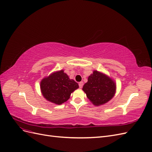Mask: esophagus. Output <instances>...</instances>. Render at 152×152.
I'll return each mask as SVG.
<instances>
[{"mask_svg":"<svg viewBox=\"0 0 152 152\" xmlns=\"http://www.w3.org/2000/svg\"><path fill=\"white\" fill-rule=\"evenodd\" d=\"M79 87H80V88H82V87H83V86H84V82H79Z\"/></svg>","mask_w":152,"mask_h":152,"instance_id":"1","label":"esophagus"}]
</instances>
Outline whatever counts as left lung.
Instances as JSON below:
<instances>
[{"instance_id":"obj_1","label":"left lung","mask_w":152,"mask_h":152,"mask_svg":"<svg viewBox=\"0 0 152 152\" xmlns=\"http://www.w3.org/2000/svg\"><path fill=\"white\" fill-rule=\"evenodd\" d=\"M115 89V84L110 77L94 71L88 77V81L84 85L82 90L94 105H100L112 98Z\"/></svg>"}]
</instances>
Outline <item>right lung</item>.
Wrapping results in <instances>:
<instances>
[{
  "label": "right lung",
  "mask_w": 152,
  "mask_h": 152,
  "mask_svg": "<svg viewBox=\"0 0 152 152\" xmlns=\"http://www.w3.org/2000/svg\"><path fill=\"white\" fill-rule=\"evenodd\" d=\"M78 88L77 82L69 79L63 70L53 73L40 82V89L44 98L57 104L66 102L72 92Z\"/></svg>",
  "instance_id": "add662e5"
}]
</instances>
